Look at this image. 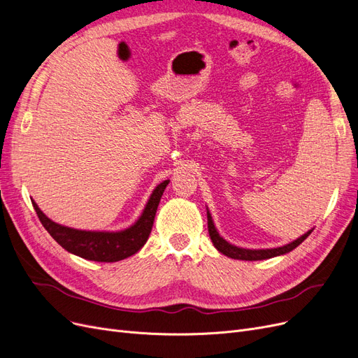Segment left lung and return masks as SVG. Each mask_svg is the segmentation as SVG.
<instances>
[{"instance_id":"1","label":"left lung","mask_w":358,"mask_h":358,"mask_svg":"<svg viewBox=\"0 0 358 358\" xmlns=\"http://www.w3.org/2000/svg\"><path fill=\"white\" fill-rule=\"evenodd\" d=\"M208 229H209V236L210 239L215 245V248L218 249V251L227 257L234 258V259H245V262H257V259H267V258H272V257H278V255H282L287 254L292 249L297 248L303 241L306 239V237L310 234V231H308L306 234H303L301 237H299L297 241L291 242L285 246H280V248H273V249H243V248H237L231 243H229L227 241H224L222 237L220 236V233L216 231L213 221H212V216L208 212Z\"/></svg>"}]
</instances>
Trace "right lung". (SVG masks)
<instances>
[{
    "label": "right lung",
    "instance_id": "right-lung-1",
    "mask_svg": "<svg viewBox=\"0 0 358 358\" xmlns=\"http://www.w3.org/2000/svg\"><path fill=\"white\" fill-rule=\"evenodd\" d=\"M167 185L169 180L159 183L154 189L152 196H150L138 221L129 227V229L117 233L74 230L70 229V227H64L49 220L48 216L38 209V206L34 200H32V206H34L43 227H45L53 239H55L64 249H67L69 252L82 257L85 259H91V262L113 263L127 257H131L133 254L140 251L142 246L146 243L150 230H152L161 196Z\"/></svg>",
    "mask_w": 358,
    "mask_h": 358
}]
</instances>
